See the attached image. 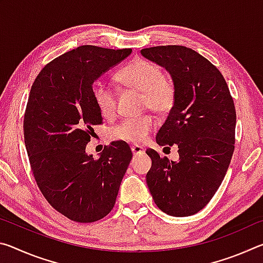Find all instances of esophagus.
Wrapping results in <instances>:
<instances>
[{"label":"esophagus","instance_id":"34e87169","mask_svg":"<svg viewBox=\"0 0 263 263\" xmlns=\"http://www.w3.org/2000/svg\"><path fill=\"white\" fill-rule=\"evenodd\" d=\"M131 151H132V153H133V155H142V154H145V149L141 147V146H139V145H133V146H131Z\"/></svg>","mask_w":263,"mask_h":263}]
</instances>
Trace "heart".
I'll return each instance as SVG.
<instances>
[{"mask_svg":"<svg viewBox=\"0 0 263 263\" xmlns=\"http://www.w3.org/2000/svg\"><path fill=\"white\" fill-rule=\"evenodd\" d=\"M123 87L141 92V105L158 115L169 112L176 102V87L171 79L163 75L162 69L153 62L137 59L116 75ZM92 99L102 117L114 118L117 112L116 92L105 82H97L92 88ZM154 128L153 118L148 115L127 118L111 131L114 139L140 144Z\"/></svg>","mask_w":263,"mask_h":263,"instance_id":"obj_1","label":"heart"}]
</instances>
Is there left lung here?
<instances>
[{"label":"left lung","mask_w":263,"mask_h":263,"mask_svg":"<svg viewBox=\"0 0 263 263\" xmlns=\"http://www.w3.org/2000/svg\"><path fill=\"white\" fill-rule=\"evenodd\" d=\"M146 59L166 68L176 87V102L157 135L160 146L176 144L177 162L146 151L152 167L146 175L160 210L174 217L201 211L224 180L235 141L234 102L215 65L189 47L154 46Z\"/></svg>","instance_id":"obj_1"}]
</instances>
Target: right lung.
Instances as JSON below:
<instances>
[{
    "label": "right lung",
    "mask_w": 263,
    "mask_h": 263,
    "mask_svg": "<svg viewBox=\"0 0 263 263\" xmlns=\"http://www.w3.org/2000/svg\"><path fill=\"white\" fill-rule=\"evenodd\" d=\"M131 52L79 46L48 62L31 87L23 130L32 174L51 206L73 221L112 210L132 159L125 141L105 146L99 159L86 153L92 126L103 122L92 83Z\"/></svg>",
    "instance_id": "obj_1"
}]
</instances>
